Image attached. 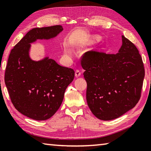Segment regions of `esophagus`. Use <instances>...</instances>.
Listing matches in <instances>:
<instances>
[{"mask_svg":"<svg viewBox=\"0 0 151 151\" xmlns=\"http://www.w3.org/2000/svg\"><path fill=\"white\" fill-rule=\"evenodd\" d=\"M81 70H78V69L76 70V71H75V76H76V77H79V76H81Z\"/></svg>","mask_w":151,"mask_h":151,"instance_id":"34e87169","label":"esophagus"}]
</instances>
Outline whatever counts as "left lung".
<instances>
[{
	"instance_id": "1",
	"label": "left lung",
	"mask_w": 151,
	"mask_h": 151,
	"mask_svg": "<svg viewBox=\"0 0 151 151\" xmlns=\"http://www.w3.org/2000/svg\"><path fill=\"white\" fill-rule=\"evenodd\" d=\"M122 38L117 54L91 50L81 60L88 105L102 120L121 116L134 108L141 97L145 77L142 58L130 40L123 35Z\"/></svg>"
}]
</instances>
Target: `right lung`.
Listing matches in <instances>:
<instances>
[{
	"mask_svg": "<svg viewBox=\"0 0 151 151\" xmlns=\"http://www.w3.org/2000/svg\"><path fill=\"white\" fill-rule=\"evenodd\" d=\"M63 29L61 25L32 29L9 55L4 81L11 101L19 113L33 120H45L56 113L67 87L75 77V71L48 57L32 60L30 44L38 39L54 38Z\"/></svg>",
	"mask_w": 151,
	"mask_h": 151,
	"instance_id": "add662e5",
	"label": "right lung"
}]
</instances>
